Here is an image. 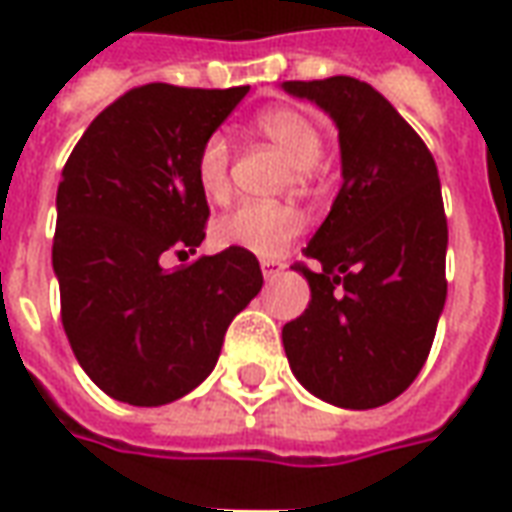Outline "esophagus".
Wrapping results in <instances>:
<instances>
[{"label":"esophagus","mask_w":512,"mask_h":512,"mask_svg":"<svg viewBox=\"0 0 512 512\" xmlns=\"http://www.w3.org/2000/svg\"><path fill=\"white\" fill-rule=\"evenodd\" d=\"M282 268H285V263H279V260H263V277L266 279H274L282 274Z\"/></svg>","instance_id":"34e87169"}]
</instances>
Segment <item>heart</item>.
I'll use <instances>...</instances> for the list:
<instances>
[{
  "mask_svg": "<svg viewBox=\"0 0 512 512\" xmlns=\"http://www.w3.org/2000/svg\"><path fill=\"white\" fill-rule=\"evenodd\" d=\"M255 128L293 164L290 183L310 189L318 178L315 161L321 158V128L310 115L293 106L268 109L255 120ZM230 142L224 134H208L194 158L197 189L208 200L227 194ZM301 213L290 202H241L213 222V238L219 246H235L260 257L279 255L299 235Z\"/></svg>",
  "mask_w": 512,
  "mask_h": 512,
  "instance_id": "heart-1",
  "label": "heart"
}]
</instances>
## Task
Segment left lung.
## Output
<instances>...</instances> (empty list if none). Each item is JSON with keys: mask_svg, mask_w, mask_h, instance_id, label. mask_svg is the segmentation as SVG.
<instances>
[{"mask_svg": "<svg viewBox=\"0 0 512 512\" xmlns=\"http://www.w3.org/2000/svg\"><path fill=\"white\" fill-rule=\"evenodd\" d=\"M337 123L343 186L296 263L312 299L282 343L304 389L378 408L419 376L447 299V216L436 161L376 87L354 76L285 82Z\"/></svg>", "mask_w": 512, "mask_h": 512, "instance_id": "8db88e82", "label": "left lung"}]
</instances>
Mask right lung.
Here are the masks:
<instances>
[{
  "mask_svg": "<svg viewBox=\"0 0 512 512\" xmlns=\"http://www.w3.org/2000/svg\"><path fill=\"white\" fill-rule=\"evenodd\" d=\"M249 87L142 84L95 117L62 169L51 263L62 326L84 373L131 406H164L211 376L224 332L263 288L252 252L227 246L164 271L205 238L194 180L205 136Z\"/></svg>",
  "mask_w": 512,
  "mask_h": 512,
  "instance_id": "add662e5",
  "label": "right lung"
}]
</instances>
